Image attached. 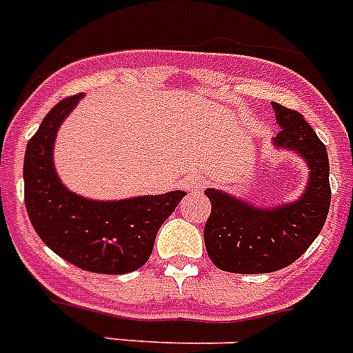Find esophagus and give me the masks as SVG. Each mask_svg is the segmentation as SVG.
<instances>
[{"label":"esophagus","instance_id":"esophagus-1","mask_svg":"<svg viewBox=\"0 0 353 353\" xmlns=\"http://www.w3.org/2000/svg\"><path fill=\"white\" fill-rule=\"evenodd\" d=\"M203 186H204V179H201V177L195 176V174L183 177V188H185L186 192L197 194L199 190H203Z\"/></svg>","mask_w":353,"mask_h":353}]
</instances>
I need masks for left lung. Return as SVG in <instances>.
Wrapping results in <instances>:
<instances>
[{
    "label": "left lung",
    "mask_w": 353,
    "mask_h": 353,
    "mask_svg": "<svg viewBox=\"0 0 353 353\" xmlns=\"http://www.w3.org/2000/svg\"><path fill=\"white\" fill-rule=\"evenodd\" d=\"M278 127L274 150L296 154L307 165L309 177L294 201L253 204L226 190L206 188L212 201L204 244L219 269L239 274L280 271L298 260L316 241L330 208V165L321 143L303 114L272 102Z\"/></svg>",
    "instance_id": "1"
}]
</instances>
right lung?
I'll list each match as a JSON object with an SVG mask.
<instances>
[{
    "label": "right lung",
    "mask_w": 353,
    "mask_h": 353,
    "mask_svg": "<svg viewBox=\"0 0 353 353\" xmlns=\"http://www.w3.org/2000/svg\"><path fill=\"white\" fill-rule=\"evenodd\" d=\"M85 97L64 99L41 121L26 145L23 179L32 226L53 253L77 268L102 274L140 269L154 248L156 233L186 192L99 201L71 192L53 161L61 125Z\"/></svg>",
    "instance_id": "add662e5"
}]
</instances>
